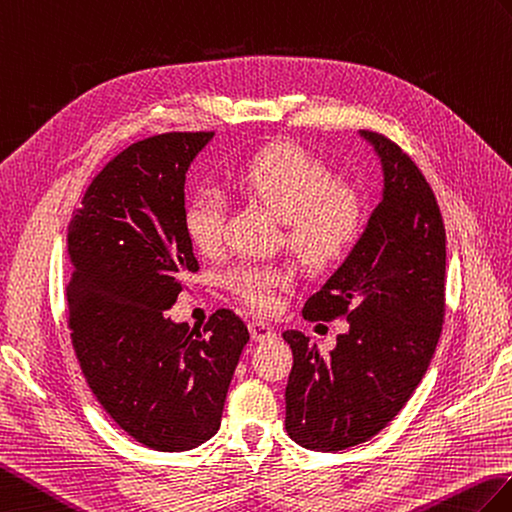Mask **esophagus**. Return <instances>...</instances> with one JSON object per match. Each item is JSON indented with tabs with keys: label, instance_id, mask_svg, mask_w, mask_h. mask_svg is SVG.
<instances>
[{
	"label": "esophagus",
	"instance_id": "obj_1",
	"mask_svg": "<svg viewBox=\"0 0 512 512\" xmlns=\"http://www.w3.org/2000/svg\"><path fill=\"white\" fill-rule=\"evenodd\" d=\"M249 335H252L254 342H269V339L276 337V331L265 322H249Z\"/></svg>",
	"mask_w": 512,
	"mask_h": 512
}]
</instances>
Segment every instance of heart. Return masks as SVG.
<instances>
[{
    "instance_id": "obj_1",
    "label": "heart",
    "mask_w": 512,
    "mask_h": 512,
    "mask_svg": "<svg viewBox=\"0 0 512 512\" xmlns=\"http://www.w3.org/2000/svg\"><path fill=\"white\" fill-rule=\"evenodd\" d=\"M232 179L243 197L280 219L282 241L311 271L342 263L366 227V203L359 190L335 179L331 168L293 142L258 151ZM223 217L225 199L217 188H201L188 199L184 230L197 252H217ZM291 278L289 265L238 263L225 271L223 285L252 309L271 311L276 293Z\"/></svg>"
}]
</instances>
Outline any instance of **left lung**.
Instances as JSON below:
<instances>
[{
    "label": "left lung",
    "instance_id": "obj_1",
    "mask_svg": "<svg viewBox=\"0 0 512 512\" xmlns=\"http://www.w3.org/2000/svg\"><path fill=\"white\" fill-rule=\"evenodd\" d=\"M383 168V197L304 320L346 317L348 331L322 355L300 331L285 401L291 440L342 451L377 436L410 401L434 357L445 317V225L434 190L399 144L359 131Z\"/></svg>",
    "mask_w": 512,
    "mask_h": 512
}]
</instances>
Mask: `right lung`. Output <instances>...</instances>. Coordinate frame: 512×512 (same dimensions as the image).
Returning <instances> with one entry per match:
<instances>
[{"label": "right lung", "mask_w": 512, "mask_h": 512, "mask_svg": "<svg viewBox=\"0 0 512 512\" xmlns=\"http://www.w3.org/2000/svg\"><path fill=\"white\" fill-rule=\"evenodd\" d=\"M212 131L131 144L89 184L67 230V309L76 359L98 403L155 451H188L219 431L247 326L230 309L208 324L166 311L199 271L184 230L186 173Z\"/></svg>", "instance_id": "add662e5"}]
</instances>
